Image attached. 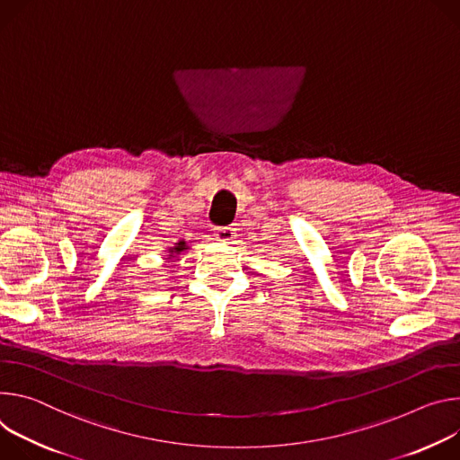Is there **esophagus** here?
I'll list each match as a JSON object with an SVG mask.
<instances>
[{
  "label": "esophagus",
  "mask_w": 460,
  "mask_h": 460,
  "mask_svg": "<svg viewBox=\"0 0 460 460\" xmlns=\"http://www.w3.org/2000/svg\"><path fill=\"white\" fill-rule=\"evenodd\" d=\"M235 234V228L230 225V226H217L216 228V235L221 239V241H232Z\"/></svg>",
  "instance_id": "34e87169"
}]
</instances>
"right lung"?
<instances>
[{"label": "right lung", "mask_w": 460, "mask_h": 460, "mask_svg": "<svg viewBox=\"0 0 460 460\" xmlns=\"http://www.w3.org/2000/svg\"><path fill=\"white\" fill-rule=\"evenodd\" d=\"M184 248H186V243H184V241H181V243H177V246H175V248H172V252H175V253H181Z\"/></svg>", "instance_id": "add662e5"}]
</instances>
